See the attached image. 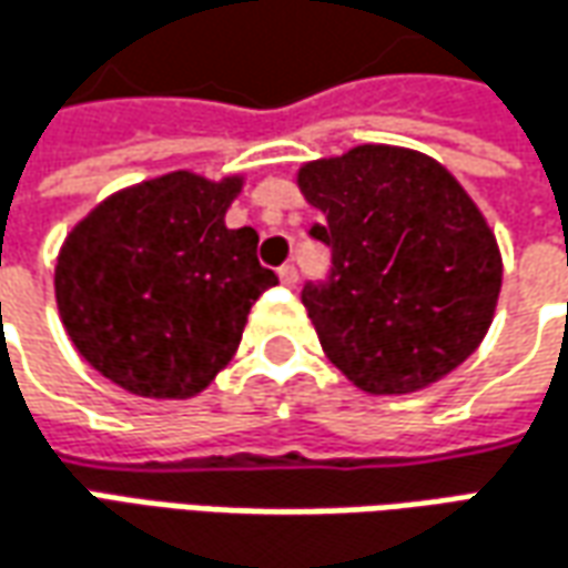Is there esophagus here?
Instances as JSON below:
<instances>
[{
  "instance_id": "obj_1",
  "label": "esophagus",
  "mask_w": 568,
  "mask_h": 568,
  "mask_svg": "<svg viewBox=\"0 0 568 568\" xmlns=\"http://www.w3.org/2000/svg\"><path fill=\"white\" fill-rule=\"evenodd\" d=\"M280 283H283L285 288H295V285H297V271L292 267V264L280 267Z\"/></svg>"
}]
</instances>
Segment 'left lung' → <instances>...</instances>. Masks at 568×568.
I'll return each mask as SVG.
<instances>
[{"mask_svg": "<svg viewBox=\"0 0 568 568\" xmlns=\"http://www.w3.org/2000/svg\"><path fill=\"white\" fill-rule=\"evenodd\" d=\"M332 276L304 288L325 356L359 390L430 387L477 351L501 295V248L458 178L427 153L359 144L304 162Z\"/></svg>", "mask_w": 568, "mask_h": 568, "instance_id": "8db88e82", "label": "left lung"}]
</instances>
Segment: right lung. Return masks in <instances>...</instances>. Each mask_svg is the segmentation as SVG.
<instances>
[{
  "label": "right lung",
  "mask_w": 568,
  "mask_h": 568,
  "mask_svg": "<svg viewBox=\"0 0 568 568\" xmlns=\"http://www.w3.org/2000/svg\"><path fill=\"white\" fill-rule=\"evenodd\" d=\"M245 174L178 172L110 193L67 233L54 301L79 356L144 399L202 394L243 341L276 273L257 233L230 230Z\"/></svg>",
  "instance_id": "add662e5"
}]
</instances>
